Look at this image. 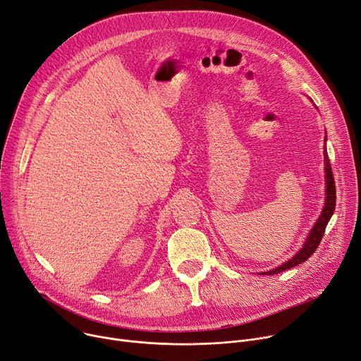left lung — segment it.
<instances>
[{
    "instance_id": "8db88e82",
    "label": "left lung",
    "mask_w": 361,
    "mask_h": 361,
    "mask_svg": "<svg viewBox=\"0 0 361 361\" xmlns=\"http://www.w3.org/2000/svg\"><path fill=\"white\" fill-rule=\"evenodd\" d=\"M325 172H326V201H325V207L322 209V214L321 217L317 219L316 224L313 226L312 231L309 233V238L306 240V243L303 245V247L295 253V257H293L291 259H288L286 264H283L281 267L271 269L268 272H264L265 275H274V274H279L283 271H287L295 265H299L302 262H305L306 259H309L313 252L319 246L324 235H325V228L326 224L329 221V219L334 214V209H335V202H336V190H335V180H334V173H332V167L329 163V157L325 153Z\"/></svg>"
}]
</instances>
